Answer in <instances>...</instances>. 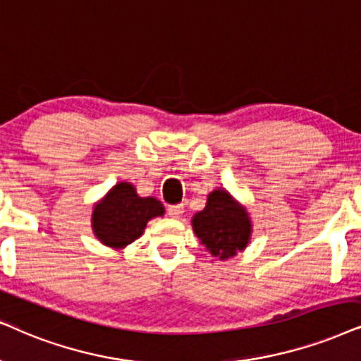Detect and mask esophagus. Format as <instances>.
<instances>
[{
    "mask_svg": "<svg viewBox=\"0 0 361 361\" xmlns=\"http://www.w3.org/2000/svg\"><path fill=\"white\" fill-rule=\"evenodd\" d=\"M183 213H185L183 204H171V207H168V214H170L171 218H180Z\"/></svg>",
    "mask_w": 361,
    "mask_h": 361,
    "instance_id": "obj_1",
    "label": "esophagus"
}]
</instances>
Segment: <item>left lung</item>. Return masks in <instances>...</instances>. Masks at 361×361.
<instances>
[{
  "label": "left lung",
  "instance_id": "left-lung-1",
  "mask_svg": "<svg viewBox=\"0 0 361 361\" xmlns=\"http://www.w3.org/2000/svg\"><path fill=\"white\" fill-rule=\"evenodd\" d=\"M193 230L213 257L230 258L248 245V213L225 190L212 191L203 212L193 216Z\"/></svg>",
  "mask_w": 361,
  "mask_h": 361
}]
</instances>
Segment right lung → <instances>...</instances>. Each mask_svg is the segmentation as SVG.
Masks as SVG:
<instances>
[{
  "label": "right lung",
  "mask_w": 361,
  "mask_h": 361,
  "mask_svg": "<svg viewBox=\"0 0 361 361\" xmlns=\"http://www.w3.org/2000/svg\"><path fill=\"white\" fill-rule=\"evenodd\" d=\"M165 213L157 198H141L130 183H118L93 209V231L102 243L123 248L143 233L153 216Z\"/></svg>",
  "instance_id": "1"
}]
</instances>
